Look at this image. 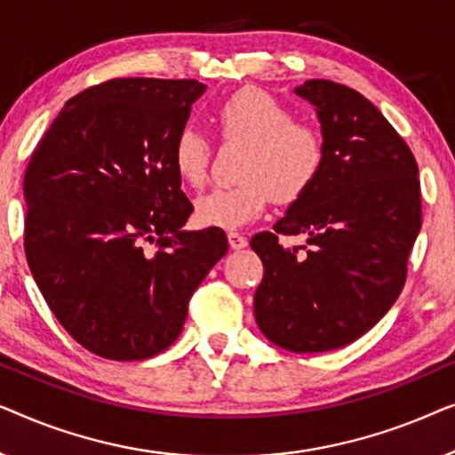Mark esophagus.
I'll list each match as a JSON object with an SVG mask.
<instances>
[{"mask_svg": "<svg viewBox=\"0 0 455 455\" xmlns=\"http://www.w3.org/2000/svg\"><path fill=\"white\" fill-rule=\"evenodd\" d=\"M228 242H229V246L234 248V251H240V248H246V244H248V240H246L242 234H238V232H229V234H228Z\"/></svg>", "mask_w": 455, "mask_h": 455, "instance_id": "esophagus-1", "label": "esophagus"}]
</instances>
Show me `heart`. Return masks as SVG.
I'll list each match as a JSON object with an SVG mask.
<instances>
[{"mask_svg": "<svg viewBox=\"0 0 455 455\" xmlns=\"http://www.w3.org/2000/svg\"><path fill=\"white\" fill-rule=\"evenodd\" d=\"M221 139L244 145L240 182L217 186L198 196L195 215L207 228L238 229L263 215L271 198L294 203L319 176L325 161V139L315 124L291 120L290 109L257 89L234 92L215 114ZM211 147L195 128L176 136L172 161L186 184H204Z\"/></svg>", "mask_w": 455, "mask_h": 455, "instance_id": "b5f03b06", "label": "heart"}]
</instances>
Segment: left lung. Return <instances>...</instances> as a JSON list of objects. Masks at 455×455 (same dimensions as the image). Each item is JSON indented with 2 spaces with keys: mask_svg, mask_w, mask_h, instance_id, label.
<instances>
[{
  "mask_svg": "<svg viewBox=\"0 0 455 455\" xmlns=\"http://www.w3.org/2000/svg\"><path fill=\"white\" fill-rule=\"evenodd\" d=\"M325 161L288 213L251 240L263 260L254 319L290 352H327L364 335L397 300L420 232L419 165L381 111L350 86L307 80ZM279 235H304L285 249Z\"/></svg>",
  "mask_w": 455,
  "mask_h": 455,
  "instance_id": "1",
  "label": "left lung"
}]
</instances>
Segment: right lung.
<instances>
[{
	"label": "right lung",
	"mask_w": 455,
	"mask_h": 455,
	"mask_svg": "<svg viewBox=\"0 0 455 455\" xmlns=\"http://www.w3.org/2000/svg\"><path fill=\"white\" fill-rule=\"evenodd\" d=\"M198 80L114 78L72 97L24 173V252L47 307L86 350L145 360L182 331L226 232H186L172 151Z\"/></svg>",
	"instance_id": "right-lung-1"
}]
</instances>
